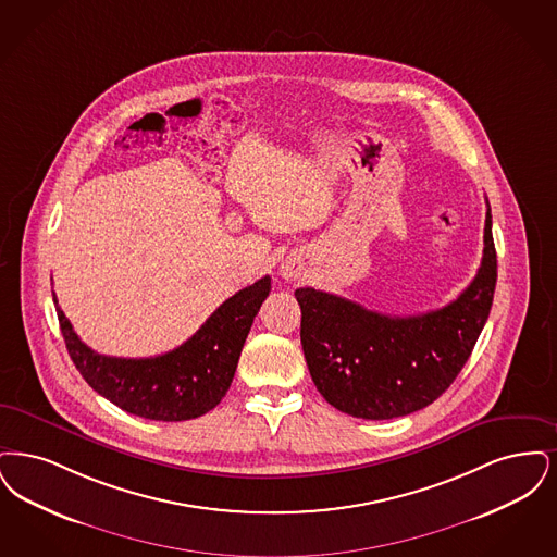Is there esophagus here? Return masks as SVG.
<instances>
[{
	"label": "esophagus",
	"mask_w": 557,
	"mask_h": 557,
	"mask_svg": "<svg viewBox=\"0 0 557 557\" xmlns=\"http://www.w3.org/2000/svg\"><path fill=\"white\" fill-rule=\"evenodd\" d=\"M283 276H285V278H290V276H293V272H289V270H287V272H283Z\"/></svg>",
	"instance_id": "esophagus-1"
}]
</instances>
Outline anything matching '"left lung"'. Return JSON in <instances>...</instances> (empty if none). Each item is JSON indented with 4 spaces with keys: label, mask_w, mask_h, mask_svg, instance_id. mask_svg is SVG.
I'll list each match as a JSON object with an SVG mask.
<instances>
[{
    "label": "left lung",
    "mask_w": 557,
    "mask_h": 557,
    "mask_svg": "<svg viewBox=\"0 0 557 557\" xmlns=\"http://www.w3.org/2000/svg\"><path fill=\"white\" fill-rule=\"evenodd\" d=\"M495 283L497 253L486 210L481 268L445 308L401 318L312 287L295 290L315 388L333 408L366 420L426 408L468 362L491 312Z\"/></svg>",
    "instance_id": "1"
}]
</instances>
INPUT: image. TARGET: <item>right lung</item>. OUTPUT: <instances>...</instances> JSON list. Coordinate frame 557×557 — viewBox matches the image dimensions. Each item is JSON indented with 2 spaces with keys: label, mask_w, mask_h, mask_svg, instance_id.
Returning <instances> with one entry per match:
<instances>
[{
  "label": "right lung",
  "mask_w": 557,
  "mask_h": 557,
  "mask_svg": "<svg viewBox=\"0 0 557 557\" xmlns=\"http://www.w3.org/2000/svg\"><path fill=\"white\" fill-rule=\"evenodd\" d=\"M268 293L270 276H264L228 297L191 339L169 354L139 360L97 354L78 339L60 306L55 312L71 360L89 387L133 416L181 422L203 416L222 401Z\"/></svg>",
  "instance_id": "right-lung-1"
}]
</instances>
